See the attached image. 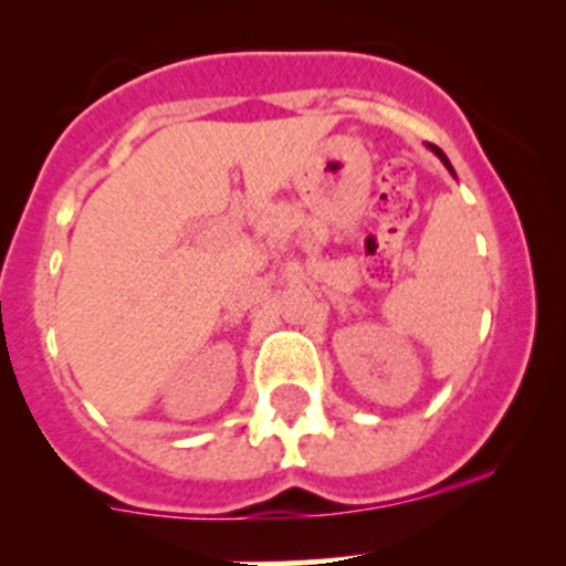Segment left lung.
Listing matches in <instances>:
<instances>
[{
  "mask_svg": "<svg viewBox=\"0 0 566 566\" xmlns=\"http://www.w3.org/2000/svg\"><path fill=\"white\" fill-rule=\"evenodd\" d=\"M430 146V151H433V155H438V160H441L443 165H447V170H449V174H452L454 176V168H452V163H449L447 160V155H443V151L441 149H438V146H433V144H428Z\"/></svg>",
  "mask_w": 566,
  "mask_h": 566,
  "instance_id": "1",
  "label": "left lung"
}]
</instances>
